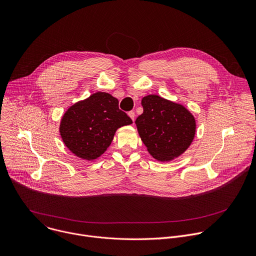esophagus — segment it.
<instances>
[{
	"instance_id": "1",
	"label": "esophagus",
	"mask_w": 256,
	"mask_h": 256,
	"mask_svg": "<svg viewBox=\"0 0 256 256\" xmlns=\"http://www.w3.org/2000/svg\"><path fill=\"white\" fill-rule=\"evenodd\" d=\"M128 116L132 120V122H134V118H136V114H134V112H128Z\"/></svg>"
}]
</instances>
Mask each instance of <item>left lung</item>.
I'll use <instances>...</instances> for the list:
<instances>
[{
    "label": "left lung",
    "mask_w": 256,
    "mask_h": 256,
    "mask_svg": "<svg viewBox=\"0 0 256 256\" xmlns=\"http://www.w3.org/2000/svg\"><path fill=\"white\" fill-rule=\"evenodd\" d=\"M144 112L136 120L138 134L150 154L168 162L181 156L192 144L196 120L182 104L150 94L142 100Z\"/></svg>",
    "instance_id": "obj_1"
}]
</instances>
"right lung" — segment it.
<instances>
[{"instance_id":"obj_1","label":"right lung","mask_w":256,"mask_h":256,"mask_svg":"<svg viewBox=\"0 0 256 256\" xmlns=\"http://www.w3.org/2000/svg\"><path fill=\"white\" fill-rule=\"evenodd\" d=\"M132 124L130 118L118 108L116 98L98 92L66 110L59 132L71 152L92 160L108 150L118 128Z\"/></svg>"}]
</instances>
